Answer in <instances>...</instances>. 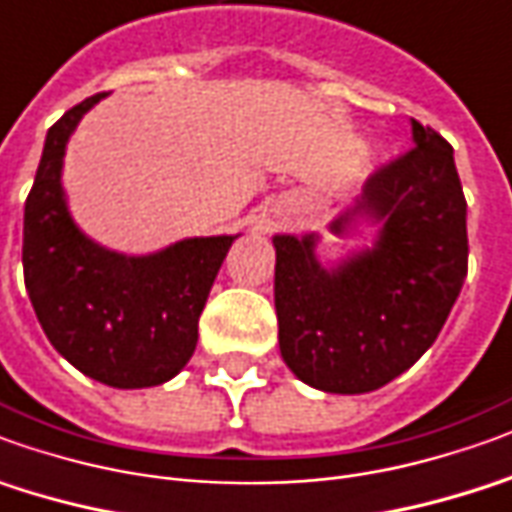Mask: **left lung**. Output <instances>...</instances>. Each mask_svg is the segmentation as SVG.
<instances>
[{
    "label": "left lung",
    "instance_id": "1",
    "mask_svg": "<svg viewBox=\"0 0 512 512\" xmlns=\"http://www.w3.org/2000/svg\"><path fill=\"white\" fill-rule=\"evenodd\" d=\"M412 142L329 225L337 236L359 220L379 225L373 248L323 267L317 234L273 239L278 345L309 387L357 396L393 382L438 340L463 290L468 234L454 150L415 119Z\"/></svg>",
    "mask_w": 512,
    "mask_h": 512
}]
</instances>
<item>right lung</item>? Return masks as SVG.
<instances>
[{
	"label": "right lung",
	"mask_w": 512,
	"mask_h": 512,
	"mask_svg": "<svg viewBox=\"0 0 512 512\" xmlns=\"http://www.w3.org/2000/svg\"><path fill=\"white\" fill-rule=\"evenodd\" d=\"M105 94L49 128L24 203V284L41 329L80 373L119 390L178 376L197 345V320L236 236L181 239L150 256H125L74 225L61 186L66 142Z\"/></svg>",
	"instance_id": "obj_1"
}]
</instances>
